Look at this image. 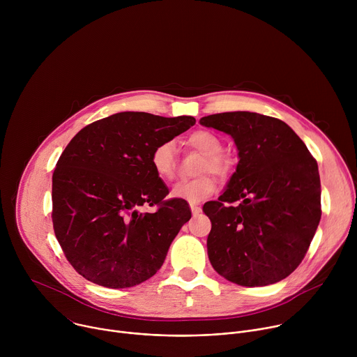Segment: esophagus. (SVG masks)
I'll use <instances>...</instances> for the list:
<instances>
[{
    "label": "esophagus",
    "instance_id": "34e87169",
    "mask_svg": "<svg viewBox=\"0 0 357 357\" xmlns=\"http://www.w3.org/2000/svg\"><path fill=\"white\" fill-rule=\"evenodd\" d=\"M190 211H192V215L196 216V215H199L202 212V208L199 205H190Z\"/></svg>",
    "mask_w": 357,
    "mask_h": 357
}]
</instances>
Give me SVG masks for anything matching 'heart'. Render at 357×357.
<instances>
[{"mask_svg":"<svg viewBox=\"0 0 357 357\" xmlns=\"http://www.w3.org/2000/svg\"><path fill=\"white\" fill-rule=\"evenodd\" d=\"M186 144L203 154L199 174L212 172L218 176H227L231 172L233 162L223 154V142L212 131H193ZM151 165L158 178L168 181L175 174V146L172 141H162L151 152ZM216 190V181L211 175H202L196 179L179 182L172 188V196L189 203H199L212 196Z\"/></svg>","mask_w":357,"mask_h":357,"instance_id":"b5f03b06","label":"heart"}]
</instances>
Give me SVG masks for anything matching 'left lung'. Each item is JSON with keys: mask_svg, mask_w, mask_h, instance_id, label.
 Returning <instances> with one entry per match:
<instances>
[{"mask_svg": "<svg viewBox=\"0 0 357 357\" xmlns=\"http://www.w3.org/2000/svg\"><path fill=\"white\" fill-rule=\"evenodd\" d=\"M199 123L231 135L240 158L225 193L203 205L212 222L211 264L243 287L284 280L303 260L321 220L317 160L291 127L270 116L231 112Z\"/></svg>", "mask_w": 357, "mask_h": 357, "instance_id": "obj_1", "label": "left lung"}]
</instances>
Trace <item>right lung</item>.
<instances>
[{
    "label": "right lung",
    "mask_w": 357,
    "mask_h": 357,
    "mask_svg": "<svg viewBox=\"0 0 357 357\" xmlns=\"http://www.w3.org/2000/svg\"><path fill=\"white\" fill-rule=\"evenodd\" d=\"M195 121L124 112L86 126L68 144L52 176V222L82 277L127 288L161 268L192 212L186 200L165 199L169 190L152 169L151 152ZM144 206L158 211L139 213Z\"/></svg>",
    "instance_id": "add662e5"
}]
</instances>
